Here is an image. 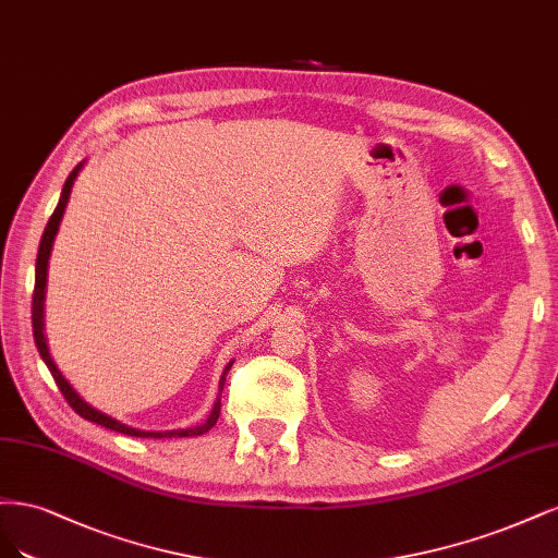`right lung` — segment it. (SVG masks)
I'll list each match as a JSON object with an SVG mask.
<instances>
[{"label":"right lung","instance_id":"add662e5","mask_svg":"<svg viewBox=\"0 0 558 558\" xmlns=\"http://www.w3.org/2000/svg\"><path fill=\"white\" fill-rule=\"evenodd\" d=\"M81 167H83V165H78L74 171L69 173L66 183H64V187H62L60 204H58L56 213L50 215V220H48V225H46V229H44L41 243H39V255H37V278H34V294H32V331H34V343H37L39 354H41V359L46 362V366H48V371H50V375H52V380H56V385L60 387L62 397L66 399V403H69L71 408H74V410L78 412V415H81L83 420H87V422H95V424L106 426V428H111V430H118V434H124V436H134V438H171V436L187 438V436H202V434H206V430H210V428L215 426V422H218V417H220L222 389H225L227 373H229V368H231V364H233V362H229V366H227V368H225V373H222L218 403L213 405L210 417H208L204 424L194 426V428H181V430H161V434H159V430H138V428H132V426H124V424H120V422L111 420L109 415H104V412L95 410L93 405H87V403L78 397V393L74 391V387H71V385L64 380L62 373H60V371H58V366H56V362H52V359H50V352H48V345H46V336H44V299H46L48 257H50L52 239H56L58 227H60V220H62L64 208H66V202H69L71 185H74V181H76V175H78Z\"/></svg>","mask_w":558,"mask_h":558}]
</instances>
